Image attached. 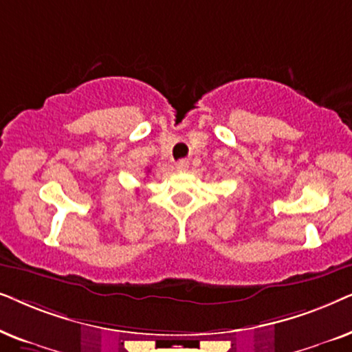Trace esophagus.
<instances>
[{
    "mask_svg": "<svg viewBox=\"0 0 352 352\" xmlns=\"http://www.w3.org/2000/svg\"><path fill=\"white\" fill-rule=\"evenodd\" d=\"M177 170H180V172L188 170V161H186V159H182V161L177 162Z\"/></svg>",
    "mask_w": 352,
    "mask_h": 352,
    "instance_id": "esophagus-1",
    "label": "esophagus"
}]
</instances>
